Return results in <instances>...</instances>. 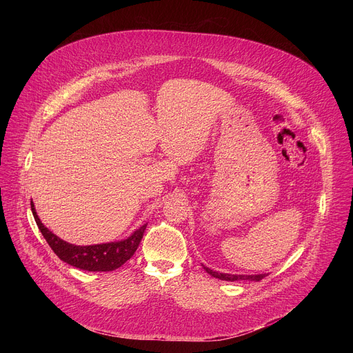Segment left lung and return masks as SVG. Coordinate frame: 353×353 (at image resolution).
I'll return each instance as SVG.
<instances>
[{
	"label": "left lung",
	"mask_w": 353,
	"mask_h": 353,
	"mask_svg": "<svg viewBox=\"0 0 353 353\" xmlns=\"http://www.w3.org/2000/svg\"><path fill=\"white\" fill-rule=\"evenodd\" d=\"M203 267L210 275H212L214 278H218L221 281H230V282H234V281H261L263 278L267 276L265 274H261V275H230V274H222V272L212 271L205 265H203Z\"/></svg>",
	"instance_id": "left-lung-1"
}]
</instances>
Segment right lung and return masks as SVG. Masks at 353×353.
Listing matches in <instances>:
<instances>
[{
    "instance_id": "obj_1",
    "label": "right lung",
    "mask_w": 353,
    "mask_h": 353,
    "mask_svg": "<svg viewBox=\"0 0 353 353\" xmlns=\"http://www.w3.org/2000/svg\"><path fill=\"white\" fill-rule=\"evenodd\" d=\"M34 221L56 256L64 263L77 267L85 271H114L120 268L124 263H127L135 253V250L139 245V241L143 236L146 225L135 230L128 239L116 243H105V244H94V245H74L70 244L56 234L50 232L39 219L34 205L30 203Z\"/></svg>"
}]
</instances>
